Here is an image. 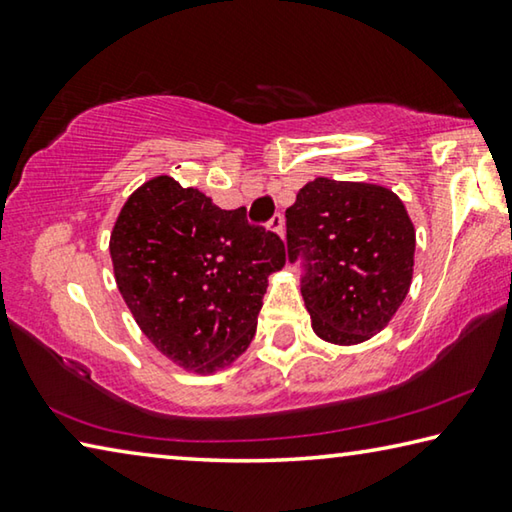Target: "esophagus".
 <instances>
[{
  "mask_svg": "<svg viewBox=\"0 0 512 512\" xmlns=\"http://www.w3.org/2000/svg\"><path fill=\"white\" fill-rule=\"evenodd\" d=\"M268 230L275 232L277 237L284 239V216L282 214H275L271 221H268Z\"/></svg>",
  "mask_w": 512,
  "mask_h": 512,
  "instance_id": "34e87169",
  "label": "esophagus"
}]
</instances>
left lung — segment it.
Wrapping results in <instances>:
<instances>
[{
  "label": "left lung",
  "instance_id": "obj_1",
  "mask_svg": "<svg viewBox=\"0 0 512 512\" xmlns=\"http://www.w3.org/2000/svg\"><path fill=\"white\" fill-rule=\"evenodd\" d=\"M287 248L291 262L305 257L302 298L327 343L372 339L411 289L415 228L388 187L311 180L287 210Z\"/></svg>",
  "mask_w": 512,
  "mask_h": 512
}]
</instances>
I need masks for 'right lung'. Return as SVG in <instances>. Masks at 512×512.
Returning <instances> with one entry per match:
<instances>
[{
  "label": "right lung",
  "instance_id": "1",
  "mask_svg": "<svg viewBox=\"0 0 512 512\" xmlns=\"http://www.w3.org/2000/svg\"><path fill=\"white\" fill-rule=\"evenodd\" d=\"M112 271L135 323L183 370L214 375L248 350L268 287L287 262L280 237L210 196L155 176L110 232Z\"/></svg>",
  "mask_w": 512,
  "mask_h": 512
}]
</instances>
